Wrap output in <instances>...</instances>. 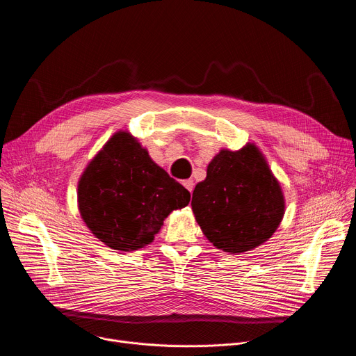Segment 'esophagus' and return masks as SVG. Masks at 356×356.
I'll use <instances>...</instances> for the list:
<instances>
[{
	"mask_svg": "<svg viewBox=\"0 0 356 356\" xmlns=\"http://www.w3.org/2000/svg\"><path fill=\"white\" fill-rule=\"evenodd\" d=\"M183 186H184V187H186V188H187V190L191 193V191H193V188H194V181H193L191 179H188V180H184V181H183Z\"/></svg>",
	"mask_w": 356,
	"mask_h": 356,
	"instance_id": "esophagus-1",
	"label": "esophagus"
}]
</instances>
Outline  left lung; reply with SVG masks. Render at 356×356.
<instances>
[{
  "mask_svg": "<svg viewBox=\"0 0 356 356\" xmlns=\"http://www.w3.org/2000/svg\"><path fill=\"white\" fill-rule=\"evenodd\" d=\"M191 209L209 241L229 253H242L268 241L279 227L284 200L261 152L246 145L221 150L207 177L195 186Z\"/></svg>",
  "mask_w": 356,
  "mask_h": 356,
  "instance_id": "left-lung-1",
  "label": "left lung"
}]
</instances>
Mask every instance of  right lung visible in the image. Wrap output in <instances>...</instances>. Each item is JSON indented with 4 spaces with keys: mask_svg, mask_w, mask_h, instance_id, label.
<instances>
[{
    "mask_svg": "<svg viewBox=\"0 0 356 356\" xmlns=\"http://www.w3.org/2000/svg\"><path fill=\"white\" fill-rule=\"evenodd\" d=\"M190 193L127 132L115 134L79 183V209L91 232L117 250L154 241L165 218L188 204Z\"/></svg>",
    "mask_w": 356,
    "mask_h": 356,
    "instance_id": "obj_1",
    "label": "right lung"
}]
</instances>
